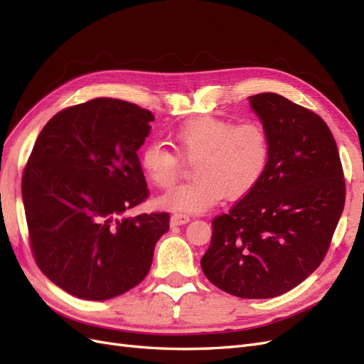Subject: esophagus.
<instances>
[{
  "label": "esophagus",
  "mask_w": 364,
  "mask_h": 364,
  "mask_svg": "<svg viewBox=\"0 0 364 364\" xmlns=\"http://www.w3.org/2000/svg\"><path fill=\"white\" fill-rule=\"evenodd\" d=\"M188 222H190V215L181 214V213L173 214L171 218H170V225H171V226H181V225L188 223Z\"/></svg>",
  "instance_id": "34e87169"
}]
</instances>
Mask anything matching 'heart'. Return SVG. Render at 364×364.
Returning <instances> with one entry per match:
<instances>
[{"label":"heart","mask_w":364,"mask_h":364,"mask_svg":"<svg viewBox=\"0 0 364 364\" xmlns=\"http://www.w3.org/2000/svg\"><path fill=\"white\" fill-rule=\"evenodd\" d=\"M173 138L181 155L194 161L196 179L161 197L159 205L171 211L200 213L223 197L241 199L262 181L272 158L269 132L257 121L196 117L176 129ZM141 167L153 185L170 190L179 179L182 162L174 150L151 142L141 153Z\"/></svg>","instance_id":"1"}]
</instances>
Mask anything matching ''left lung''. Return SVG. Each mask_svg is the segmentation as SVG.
I'll return each mask as SVG.
<instances>
[{
  "mask_svg": "<svg viewBox=\"0 0 364 364\" xmlns=\"http://www.w3.org/2000/svg\"><path fill=\"white\" fill-rule=\"evenodd\" d=\"M272 141L262 181L213 220L200 259L215 287L243 299L294 289L321 266L343 213L346 183L325 121L279 94L250 97Z\"/></svg>",
  "mask_w": 364,
  "mask_h": 364,
  "instance_id": "left-lung-1",
  "label": "left lung"
}]
</instances>
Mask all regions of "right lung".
Masks as SVG:
<instances>
[{"instance_id":"right-lung-1","label":"right lung","mask_w":364,"mask_h":364,"mask_svg":"<svg viewBox=\"0 0 364 364\" xmlns=\"http://www.w3.org/2000/svg\"><path fill=\"white\" fill-rule=\"evenodd\" d=\"M147 109L100 97L65 107L41 130L23 173L33 258L67 293L106 301L147 277L168 213L121 218L150 191L138 149Z\"/></svg>"}]
</instances>
